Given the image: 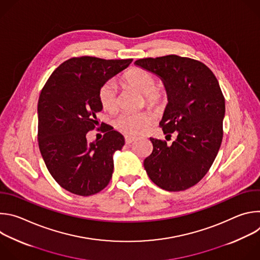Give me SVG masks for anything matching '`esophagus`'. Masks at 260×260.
Segmentation results:
<instances>
[{
	"label": "esophagus",
	"instance_id": "esophagus-1",
	"mask_svg": "<svg viewBox=\"0 0 260 260\" xmlns=\"http://www.w3.org/2000/svg\"><path fill=\"white\" fill-rule=\"evenodd\" d=\"M124 140H125V144H131L136 140V137L133 136H124Z\"/></svg>",
	"mask_w": 260,
	"mask_h": 260
}]
</instances>
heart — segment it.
Returning a JSON list of instances; mask_svg holds the SVG:
<instances>
[{"label":"heart","instance_id":"heart-1","mask_svg":"<svg viewBox=\"0 0 260 260\" xmlns=\"http://www.w3.org/2000/svg\"><path fill=\"white\" fill-rule=\"evenodd\" d=\"M122 82L126 87L142 93L148 106L159 109L168 103V88L164 84H157L154 74L149 71L134 68L124 74ZM98 98L105 111H116L118 107V86L116 82L113 80L104 82L99 89ZM153 120V115L148 111L140 113L123 112L114 119L113 124L117 131L124 135L137 136L146 133Z\"/></svg>","mask_w":260,"mask_h":260}]
</instances>
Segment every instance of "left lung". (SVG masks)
I'll list each match as a JSON object with an SVG mask.
<instances>
[{
    "label": "left lung",
    "instance_id": "left-lung-1",
    "mask_svg": "<svg viewBox=\"0 0 260 260\" xmlns=\"http://www.w3.org/2000/svg\"><path fill=\"white\" fill-rule=\"evenodd\" d=\"M135 64L161 78L169 104L159 122L172 145L150 138L152 153L144 168L151 181L167 191L186 190L210 170L223 138L225 100L213 72L202 61L171 54L146 57Z\"/></svg>",
    "mask_w": 260,
    "mask_h": 260
}]
</instances>
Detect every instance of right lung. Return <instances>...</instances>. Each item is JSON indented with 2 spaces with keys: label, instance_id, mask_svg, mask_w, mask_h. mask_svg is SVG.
Segmentation results:
<instances>
[{
  "label": "right lung",
  "instance_id": "add662e5",
  "mask_svg": "<svg viewBox=\"0 0 260 260\" xmlns=\"http://www.w3.org/2000/svg\"><path fill=\"white\" fill-rule=\"evenodd\" d=\"M128 59L72 57L46 81L38 102V143L45 165L60 186L77 196L102 191L113 173V153L123 136L105 123L103 139L88 143L86 134L100 122L101 85L124 70ZM99 129V127L96 128Z\"/></svg>",
  "mask_w": 260,
  "mask_h": 260
}]
</instances>
